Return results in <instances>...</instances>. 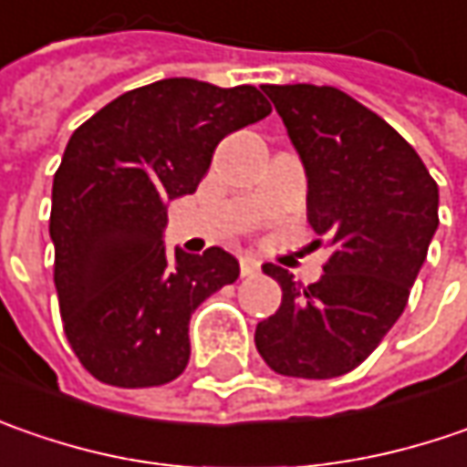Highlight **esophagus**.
Instances as JSON below:
<instances>
[{
	"instance_id": "esophagus-1",
	"label": "esophagus",
	"mask_w": 467,
	"mask_h": 467,
	"mask_svg": "<svg viewBox=\"0 0 467 467\" xmlns=\"http://www.w3.org/2000/svg\"><path fill=\"white\" fill-rule=\"evenodd\" d=\"M261 272V261L255 255H240V274L243 276H255Z\"/></svg>"
}]
</instances>
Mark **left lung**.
<instances>
[{"label":"left lung","mask_w":467,"mask_h":467,"mask_svg":"<svg viewBox=\"0 0 467 467\" xmlns=\"http://www.w3.org/2000/svg\"><path fill=\"white\" fill-rule=\"evenodd\" d=\"M308 180V222L332 255L303 287L264 264L282 303L258 321L255 348L276 374L335 379L379 348L439 227V188L416 149L379 114L332 86H264Z\"/></svg>","instance_id":"left-lung-1"}]
</instances>
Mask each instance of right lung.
Segmentation results:
<instances>
[{
  "label": "right lung",
  "instance_id": "add662e5",
  "mask_svg": "<svg viewBox=\"0 0 467 467\" xmlns=\"http://www.w3.org/2000/svg\"><path fill=\"white\" fill-rule=\"evenodd\" d=\"M272 112L254 86L167 78L72 132L51 188L54 285L70 348L104 384L159 387L191 360V316L233 285L224 248H164L167 206L195 193L213 149Z\"/></svg>",
  "mask_w": 467,
  "mask_h": 467
}]
</instances>
